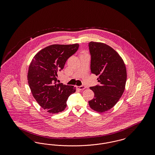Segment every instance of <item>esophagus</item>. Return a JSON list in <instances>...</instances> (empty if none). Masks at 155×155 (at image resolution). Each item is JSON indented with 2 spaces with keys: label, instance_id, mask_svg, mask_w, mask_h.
Instances as JSON below:
<instances>
[{
  "label": "esophagus",
  "instance_id": "esophagus-1",
  "mask_svg": "<svg viewBox=\"0 0 155 155\" xmlns=\"http://www.w3.org/2000/svg\"><path fill=\"white\" fill-rule=\"evenodd\" d=\"M77 89H78L79 90H84L86 88V87L84 85H82V86H77Z\"/></svg>",
  "mask_w": 155,
  "mask_h": 155
}]
</instances>
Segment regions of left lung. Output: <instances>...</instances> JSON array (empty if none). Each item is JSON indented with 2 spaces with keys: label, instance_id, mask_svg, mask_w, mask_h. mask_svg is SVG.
Listing matches in <instances>:
<instances>
[{
  "label": "left lung",
  "instance_id": "left-lung-1",
  "mask_svg": "<svg viewBox=\"0 0 155 155\" xmlns=\"http://www.w3.org/2000/svg\"><path fill=\"white\" fill-rule=\"evenodd\" d=\"M91 70L99 75L100 85L90 87L94 98L88 102L94 110L103 113L111 109L117 103L124 89L127 70L124 62L117 52L102 42H90Z\"/></svg>",
  "mask_w": 155,
  "mask_h": 155
}]
</instances>
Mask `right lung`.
Instances as JSON below:
<instances>
[{
  "instance_id": "add662e5",
  "label": "right lung",
  "mask_w": 155,
  "mask_h": 155,
  "mask_svg": "<svg viewBox=\"0 0 155 155\" xmlns=\"http://www.w3.org/2000/svg\"><path fill=\"white\" fill-rule=\"evenodd\" d=\"M78 47V44L49 45L38 52L30 63L27 79L31 93L50 113L64 110L68 97L76 91L74 86L57 84V72L63 69L67 60Z\"/></svg>"
}]
</instances>
